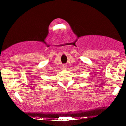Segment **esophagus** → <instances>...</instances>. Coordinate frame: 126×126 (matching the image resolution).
I'll list each match as a JSON object with an SVG mask.
<instances>
[{
  "instance_id": "obj_1",
  "label": "esophagus",
  "mask_w": 126,
  "mask_h": 126,
  "mask_svg": "<svg viewBox=\"0 0 126 126\" xmlns=\"http://www.w3.org/2000/svg\"><path fill=\"white\" fill-rule=\"evenodd\" d=\"M63 67L64 68H67V64H63Z\"/></svg>"
}]
</instances>
